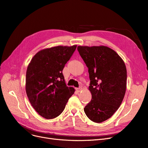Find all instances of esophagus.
I'll return each instance as SVG.
<instances>
[{"instance_id":"34e87169","label":"esophagus","mask_w":148,"mask_h":148,"mask_svg":"<svg viewBox=\"0 0 148 148\" xmlns=\"http://www.w3.org/2000/svg\"><path fill=\"white\" fill-rule=\"evenodd\" d=\"M82 88L81 87V86H80L79 88H76V91H77V92H80L81 91H82Z\"/></svg>"}]
</instances>
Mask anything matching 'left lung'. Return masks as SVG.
Listing matches in <instances>:
<instances>
[{"label": "left lung", "instance_id": "left-lung-1", "mask_svg": "<svg viewBox=\"0 0 148 148\" xmlns=\"http://www.w3.org/2000/svg\"><path fill=\"white\" fill-rule=\"evenodd\" d=\"M77 50L88 68L92 94L85 107L86 116L95 123L112 117L125 97L127 71L125 64L113 49L105 46H79Z\"/></svg>", "mask_w": 148, "mask_h": 148}]
</instances>
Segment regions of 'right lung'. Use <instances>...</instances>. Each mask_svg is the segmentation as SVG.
Returning a JSON list of instances; mask_svg holds the SVG:
<instances>
[{"label":"right lung","instance_id":"right-lung-1","mask_svg":"<svg viewBox=\"0 0 148 148\" xmlns=\"http://www.w3.org/2000/svg\"><path fill=\"white\" fill-rule=\"evenodd\" d=\"M76 48L58 46L42 49L33 57L27 68V96L36 111L45 119L59 116L75 91L66 86L62 71Z\"/></svg>","mask_w":148,"mask_h":148}]
</instances>
